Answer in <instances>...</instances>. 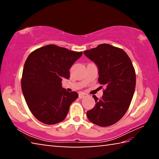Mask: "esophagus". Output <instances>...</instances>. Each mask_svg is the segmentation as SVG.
<instances>
[{"label": "esophagus", "mask_w": 159, "mask_h": 159, "mask_svg": "<svg viewBox=\"0 0 159 159\" xmlns=\"http://www.w3.org/2000/svg\"><path fill=\"white\" fill-rule=\"evenodd\" d=\"M79 98H80V99H82V98H85V96H87V94L85 93L80 92V93L79 94Z\"/></svg>", "instance_id": "esophagus-1"}]
</instances>
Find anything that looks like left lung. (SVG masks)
Segmentation results:
<instances>
[{
    "mask_svg": "<svg viewBox=\"0 0 159 159\" xmlns=\"http://www.w3.org/2000/svg\"><path fill=\"white\" fill-rule=\"evenodd\" d=\"M85 55L98 67V81L105 86L103 96L87 111L90 121L101 127L118 122L130 107L136 84L135 71L124 50L109 44H100L84 51Z\"/></svg>",
    "mask_w": 159,
    "mask_h": 159,
    "instance_id": "obj_1",
    "label": "left lung"
}]
</instances>
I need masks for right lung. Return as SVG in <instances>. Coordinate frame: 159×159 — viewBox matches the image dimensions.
I'll list each match as a JSON object with an SVG mask.
<instances>
[{"instance_id":"add662e5","label":"right lung","mask_w":159,"mask_h":159,"mask_svg":"<svg viewBox=\"0 0 159 159\" xmlns=\"http://www.w3.org/2000/svg\"><path fill=\"white\" fill-rule=\"evenodd\" d=\"M82 54L48 45L35 50L26 59L21 90L29 110L39 121L53 125L66 118L79 95L63 88L61 80L69 79L70 68Z\"/></svg>"}]
</instances>
